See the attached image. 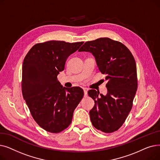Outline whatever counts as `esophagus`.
Returning <instances> with one entry per match:
<instances>
[{"mask_svg":"<svg viewBox=\"0 0 160 160\" xmlns=\"http://www.w3.org/2000/svg\"><path fill=\"white\" fill-rule=\"evenodd\" d=\"M83 92H84V97H86L88 96V89L84 88L83 89Z\"/></svg>","mask_w":160,"mask_h":160,"instance_id":"1","label":"esophagus"}]
</instances>
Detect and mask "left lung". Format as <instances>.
Segmentation results:
<instances>
[{"instance_id": "left-lung-1", "label": "left lung", "mask_w": 160, "mask_h": 160, "mask_svg": "<svg viewBox=\"0 0 160 160\" xmlns=\"http://www.w3.org/2000/svg\"><path fill=\"white\" fill-rule=\"evenodd\" d=\"M93 55L106 77L107 93L91 89L95 106L89 112L93 127L105 133L118 130L131 111L138 89L136 61L129 49L119 41L101 38L87 41L79 50Z\"/></svg>"}]
</instances>
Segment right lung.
Returning a JSON list of instances; mask_svg holds the SVG:
<instances>
[{"label": "right lung", "mask_w": 160, "mask_h": 160, "mask_svg": "<svg viewBox=\"0 0 160 160\" xmlns=\"http://www.w3.org/2000/svg\"><path fill=\"white\" fill-rule=\"evenodd\" d=\"M83 42L49 41L35 45L22 63V93L33 119L47 132L59 133L71 124L83 97L79 87H63L57 79L67 58Z\"/></svg>", "instance_id": "1"}]
</instances>
